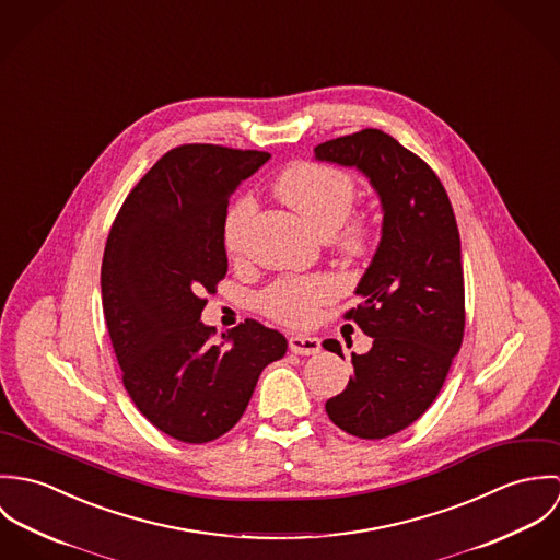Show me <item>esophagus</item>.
Returning <instances> with one entry per match:
<instances>
[{"label":"esophagus","instance_id":"obj_1","mask_svg":"<svg viewBox=\"0 0 560 560\" xmlns=\"http://www.w3.org/2000/svg\"><path fill=\"white\" fill-rule=\"evenodd\" d=\"M289 349L298 355H315L320 351V338L311 334H293L289 338Z\"/></svg>","mask_w":560,"mask_h":560}]
</instances>
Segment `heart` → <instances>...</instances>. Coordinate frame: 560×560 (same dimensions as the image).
Listing matches in <instances>:
<instances>
[{
    "label": "heart",
    "mask_w": 560,
    "mask_h": 560,
    "mask_svg": "<svg viewBox=\"0 0 560 560\" xmlns=\"http://www.w3.org/2000/svg\"><path fill=\"white\" fill-rule=\"evenodd\" d=\"M276 194L295 209L319 237H331L336 232L334 240L345 254L355 256L366 249V226L358 220L347 222L355 200V183L345 170L315 161L293 163L278 176ZM254 211L256 205L249 196H243L233 205L224 226L229 254L237 256L243 252ZM334 295L336 284L329 278H287L273 282L260 295V308L280 323L308 325Z\"/></svg>",
    "instance_id": "b5f03b06"
}]
</instances>
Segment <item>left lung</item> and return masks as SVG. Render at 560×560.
Listing matches in <instances>:
<instances>
[{"label":"left lung","instance_id":"left-lung-1","mask_svg":"<svg viewBox=\"0 0 560 560\" xmlns=\"http://www.w3.org/2000/svg\"><path fill=\"white\" fill-rule=\"evenodd\" d=\"M315 160L355 167L382 202V240L355 287L362 304L345 315L373 347L351 353L347 388L325 402L349 435L382 440L429 409L462 347L459 231L435 172L380 129L323 142ZM329 351L342 355L340 342Z\"/></svg>","mask_w":560,"mask_h":560}]
</instances>
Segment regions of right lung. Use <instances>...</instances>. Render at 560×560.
<instances>
[{
	"label": "right lung",
	"instance_id": "1",
	"mask_svg": "<svg viewBox=\"0 0 560 560\" xmlns=\"http://www.w3.org/2000/svg\"><path fill=\"white\" fill-rule=\"evenodd\" d=\"M269 153L213 144L167 151L120 207L101 265V298L122 384L165 435L205 444L240 422L287 338L247 319L213 342L200 320L229 271V198Z\"/></svg>",
	"mask_w": 560,
	"mask_h": 560
}]
</instances>
